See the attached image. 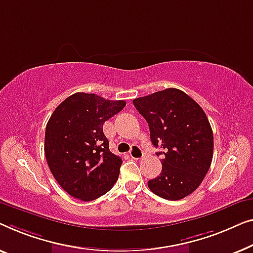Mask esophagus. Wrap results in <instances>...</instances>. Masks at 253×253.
Returning <instances> with one entry per match:
<instances>
[{
  "label": "esophagus",
  "mask_w": 253,
  "mask_h": 253,
  "mask_svg": "<svg viewBox=\"0 0 253 253\" xmlns=\"http://www.w3.org/2000/svg\"><path fill=\"white\" fill-rule=\"evenodd\" d=\"M144 156V152L143 150L140 147H137V145H133L129 151V157L133 158V159H141L142 157Z\"/></svg>",
  "instance_id": "34e87169"
}]
</instances>
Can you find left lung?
Instances as JSON below:
<instances>
[{
  "mask_svg": "<svg viewBox=\"0 0 253 253\" xmlns=\"http://www.w3.org/2000/svg\"><path fill=\"white\" fill-rule=\"evenodd\" d=\"M134 106L147 120L150 138L163 155L162 173L148 181L157 196L179 201L204 180L213 157V131L205 112L186 92L167 88L135 98Z\"/></svg>",
  "mask_w": 253,
  "mask_h": 253,
  "instance_id": "obj_1",
  "label": "left lung"
}]
</instances>
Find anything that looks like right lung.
I'll return each mask as SVG.
<instances>
[{"mask_svg": "<svg viewBox=\"0 0 253 253\" xmlns=\"http://www.w3.org/2000/svg\"><path fill=\"white\" fill-rule=\"evenodd\" d=\"M125 105V101L76 92L52 112L45 127V159L57 182L72 197L94 201L118 180L123 161L110 151L103 124Z\"/></svg>", "mask_w": 253, "mask_h": 253, "instance_id": "1", "label": "right lung"}]
</instances>
